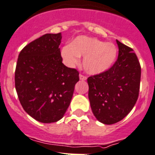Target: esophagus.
I'll use <instances>...</instances> for the list:
<instances>
[{"instance_id":"1","label":"esophagus","mask_w":155,"mask_h":155,"mask_svg":"<svg viewBox=\"0 0 155 155\" xmlns=\"http://www.w3.org/2000/svg\"><path fill=\"white\" fill-rule=\"evenodd\" d=\"M79 79H80V80L84 81V80H86V79H87V77H86V76H84V75L80 74V75H79Z\"/></svg>"}]
</instances>
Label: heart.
Here are the masks:
<instances>
[{"instance_id": "heart-1", "label": "heart", "mask_w": 155, "mask_h": 155, "mask_svg": "<svg viewBox=\"0 0 155 155\" xmlns=\"http://www.w3.org/2000/svg\"><path fill=\"white\" fill-rule=\"evenodd\" d=\"M61 55L65 63L74 66L83 56V67L89 74L96 75L110 69L118 56V49L113 43H105L96 38L77 37L72 44L62 48Z\"/></svg>"}]
</instances>
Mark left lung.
<instances>
[{
	"instance_id": "1",
	"label": "left lung",
	"mask_w": 155,
	"mask_h": 155,
	"mask_svg": "<svg viewBox=\"0 0 155 155\" xmlns=\"http://www.w3.org/2000/svg\"><path fill=\"white\" fill-rule=\"evenodd\" d=\"M118 59L104 73L89 76V99L95 118L105 125L123 119L139 95L141 65L131 47L116 40Z\"/></svg>"
}]
</instances>
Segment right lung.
I'll list each match as a JSON object with an SVG mask.
<instances>
[{"mask_svg": "<svg viewBox=\"0 0 155 155\" xmlns=\"http://www.w3.org/2000/svg\"><path fill=\"white\" fill-rule=\"evenodd\" d=\"M61 39V33L44 34L24 47L17 59L18 99L24 111L43 123L63 118L79 80V72L62 63Z\"/></svg>", "mask_w": 155, "mask_h": 155, "instance_id": "right-lung-1", "label": "right lung"}]
</instances>
